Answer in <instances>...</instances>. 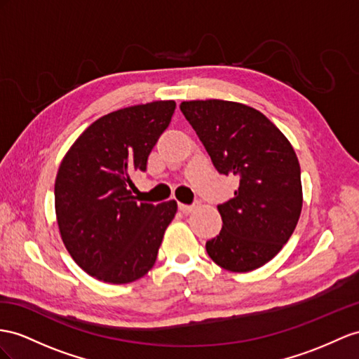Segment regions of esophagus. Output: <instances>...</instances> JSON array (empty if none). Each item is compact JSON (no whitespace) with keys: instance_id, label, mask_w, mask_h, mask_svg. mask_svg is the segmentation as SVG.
I'll return each instance as SVG.
<instances>
[{"instance_id":"34e87169","label":"esophagus","mask_w":359,"mask_h":359,"mask_svg":"<svg viewBox=\"0 0 359 359\" xmlns=\"http://www.w3.org/2000/svg\"><path fill=\"white\" fill-rule=\"evenodd\" d=\"M179 209L182 210L183 214H189V212H192V210L196 209V205H183V203H179Z\"/></svg>"}]
</instances>
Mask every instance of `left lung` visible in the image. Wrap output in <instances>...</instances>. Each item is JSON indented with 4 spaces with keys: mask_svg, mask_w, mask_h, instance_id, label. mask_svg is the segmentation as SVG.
<instances>
[{
    "mask_svg": "<svg viewBox=\"0 0 359 359\" xmlns=\"http://www.w3.org/2000/svg\"><path fill=\"white\" fill-rule=\"evenodd\" d=\"M182 114L219 174L240 179L235 197L218 205L219 235L206 252L219 267L245 273L271 261L302 212L300 165L290 141L250 106L224 100L183 101Z\"/></svg>",
    "mask_w": 359,
    "mask_h": 359,
    "instance_id": "obj_1",
    "label": "left lung"
}]
</instances>
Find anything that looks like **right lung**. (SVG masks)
Wrapping results in <instances>:
<instances>
[{
    "label": "right lung",
    "mask_w": 359,
    "mask_h": 359,
    "mask_svg": "<svg viewBox=\"0 0 359 359\" xmlns=\"http://www.w3.org/2000/svg\"><path fill=\"white\" fill-rule=\"evenodd\" d=\"M172 100L115 110L98 118L63 158L54 201L62 241L92 278L130 283L151 270L162 238L177 212L174 200L137 203L133 172L168 127Z\"/></svg>",
    "instance_id": "add662e5"
}]
</instances>
